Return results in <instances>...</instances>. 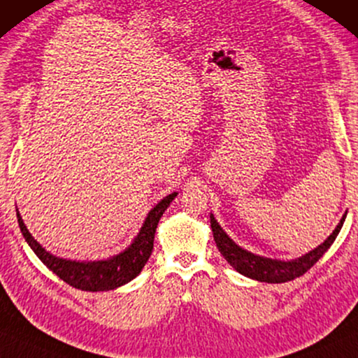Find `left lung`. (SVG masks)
<instances>
[{"instance_id": "obj_1", "label": "left lung", "mask_w": 358, "mask_h": 358, "mask_svg": "<svg viewBox=\"0 0 358 358\" xmlns=\"http://www.w3.org/2000/svg\"><path fill=\"white\" fill-rule=\"evenodd\" d=\"M344 220L345 215L341 219L339 225H337L336 230L328 236V240H326L324 243H321L318 248L310 251L308 255L301 256V258L294 261H275L248 253V251L236 246L234 241L229 238L227 234H225V231L220 229V225L215 222L213 214H210V229H213L215 245H217L219 251L222 253L224 258L229 261L231 268H235L240 274L246 275V278L261 282H269V284H280V282H289L300 278V275H303L306 271L313 268V264H316V261L328 251L332 241H334L336 236L339 235Z\"/></svg>"}]
</instances>
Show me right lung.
Returning <instances> with one entry per match:
<instances>
[{"label":"right lung","mask_w":358,"mask_h":358,"mask_svg":"<svg viewBox=\"0 0 358 358\" xmlns=\"http://www.w3.org/2000/svg\"><path fill=\"white\" fill-rule=\"evenodd\" d=\"M177 193L169 194L164 198L155 208L150 210L148 219L141 229L139 235L131 243L128 250L120 253L107 261H94V263H76V261H68L57 258L50 255L47 250L42 248L34 240V236L29 234V230L24 225L21 215L17 213V222L24 238L29 243L34 253L38 256L40 261L47 266L50 271H53L59 279L66 282L74 289L85 290V292H103L113 290L120 285H124L127 282L133 280L148 263L150 253L154 248V235L157 224L165 209L169 208Z\"/></svg>","instance_id":"1"}]
</instances>
